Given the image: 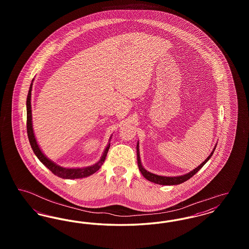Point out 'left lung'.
Listing matches in <instances>:
<instances>
[{
    "label": "left lung",
    "instance_id": "8db88e82",
    "mask_svg": "<svg viewBox=\"0 0 249 249\" xmlns=\"http://www.w3.org/2000/svg\"><path fill=\"white\" fill-rule=\"evenodd\" d=\"M139 145H138V143H137V161H138V167H139V170H140V172H141V174H142V176H143V178H146L148 181H151V182H153L155 184H159V185H178V184H181V183H184L185 181H187V180H189L190 178H192L200 169H201L202 166L204 165L208 160H209V159L212 157V155H213V151H214V149H215V147L213 148V151H212V153L209 155V157L201 163L200 164V166H198L197 168H195L193 171H191L190 173L189 174H187V175H184V176H181V177H176V178H169V177H160V176H157V175H154V174H151V173H149V172H147L143 167L142 166V163H141V160H140V154H139V147H138ZM216 146V145H215Z\"/></svg>",
    "mask_w": 249,
    "mask_h": 249
}]
</instances>
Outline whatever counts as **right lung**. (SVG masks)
I'll return each mask as SVG.
<instances>
[{"label":"right lung","instance_id":"1","mask_svg":"<svg viewBox=\"0 0 249 249\" xmlns=\"http://www.w3.org/2000/svg\"><path fill=\"white\" fill-rule=\"evenodd\" d=\"M34 81V79H33ZM32 88H33V82L31 84L29 93L27 96V133H28V138L31 143V146L36 155V157L40 160V161L45 166H47L48 169L57 177L59 178H64V179H75V178H87L91 176L92 174L96 173L103 163L105 162V160L107 158V152L110 147V143L108 145L102 156L101 160L95 163L94 165L89 166V167H85V168H77V169H69V168H63L60 166L57 165L56 163L52 162L50 160L43 154L41 149L39 148L37 142H36V136L34 134V129H33V123H32V106H31V95H32Z\"/></svg>","mask_w":249,"mask_h":249}]
</instances>
